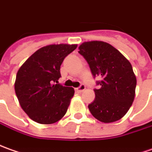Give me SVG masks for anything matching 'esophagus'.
<instances>
[{
	"instance_id": "1",
	"label": "esophagus",
	"mask_w": 152,
	"mask_h": 152,
	"mask_svg": "<svg viewBox=\"0 0 152 152\" xmlns=\"http://www.w3.org/2000/svg\"><path fill=\"white\" fill-rule=\"evenodd\" d=\"M85 89H86V86H85L84 85H81L79 88H76V91H77L78 93H81L82 91H84Z\"/></svg>"
}]
</instances>
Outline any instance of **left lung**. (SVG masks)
<instances>
[{
  "label": "left lung",
  "mask_w": 152,
  "mask_h": 152,
  "mask_svg": "<svg viewBox=\"0 0 152 152\" xmlns=\"http://www.w3.org/2000/svg\"><path fill=\"white\" fill-rule=\"evenodd\" d=\"M79 53L89 64L94 76H101L100 89L88 106L96 119L111 123L121 119L129 111L136 94L137 77L130 61L114 46L101 41H85Z\"/></svg>",
  "instance_id": "8db88e82"
}]
</instances>
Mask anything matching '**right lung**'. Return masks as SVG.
Masks as SVG:
<instances>
[{"mask_svg": "<svg viewBox=\"0 0 152 152\" xmlns=\"http://www.w3.org/2000/svg\"><path fill=\"white\" fill-rule=\"evenodd\" d=\"M76 46V44L43 46L19 68L15 94L23 111L37 123L53 124L66 113L75 91L58 84L60 68L64 58Z\"/></svg>", "mask_w": 152, "mask_h": 152, "instance_id": "right-lung-1", "label": "right lung"}]
</instances>
